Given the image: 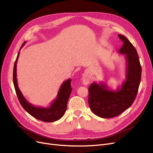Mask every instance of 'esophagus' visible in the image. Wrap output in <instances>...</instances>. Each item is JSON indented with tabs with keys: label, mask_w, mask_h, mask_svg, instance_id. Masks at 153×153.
<instances>
[{
	"label": "esophagus",
	"mask_w": 153,
	"mask_h": 153,
	"mask_svg": "<svg viewBox=\"0 0 153 153\" xmlns=\"http://www.w3.org/2000/svg\"><path fill=\"white\" fill-rule=\"evenodd\" d=\"M91 81V76L88 73L84 74L82 76V83L84 85H88Z\"/></svg>",
	"instance_id": "esophagus-1"
}]
</instances>
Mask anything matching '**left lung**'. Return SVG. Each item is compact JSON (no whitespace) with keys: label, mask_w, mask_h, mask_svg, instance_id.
Here are the masks:
<instances>
[{"label":"left lung","mask_w":153,"mask_h":153,"mask_svg":"<svg viewBox=\"0 0 153 153\" xmlns=\"http://www.w3.org/2000/svg\"><path fill=\"white\" fill-rule=\"evenodd\" d=\"M118 36L123 42L118 53L123 55L126 60L125 81L116 91L103 82H94L88 88L90 108L101 118L117 117L128 108L136 97L141 79L142 68L136 49L126 36Z\"/></svg>","instance_id":"left-lung-1"}]
</instances>
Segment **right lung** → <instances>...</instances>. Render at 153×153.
<instances>
[{"label":"right lung","instance_id":"add662e5","mask_svg":"<svg viewBox=\"0 0 153 153\" xmlns=\"http://www.w3.org/2000/svg\"><path fill=\"white\" fill-rule=\"evenodd\" d=\"M26 43V42H25L22 43L19 51ZM19 53L20 52L18 53V56H17L14 65L13 82L17 97H18L22 108L34 118L43 122H53L59 120L60 118L63 117L67 109L68 100H69L72 91L71 84V79H68L67 80L65 81L62 84L58 91L56 98L51 103V105L49 107L44 108V107L34 106L28 102L26 99L24 97V96L22 95L18 85V81H17L16 77V67L18 59L19 56Z\"/></svg>","mask_w":153,"mask_h":153}]
</instances>
